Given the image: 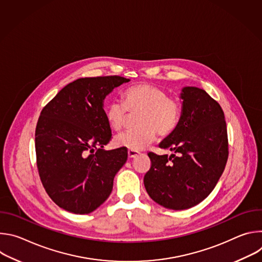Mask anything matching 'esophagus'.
Here are the masks:
<instances>
[{
  "label": "esophagus",
  "mask_w": 262,
  "mask_h": 262,
  "mask_svg": "<svg viewBox=\"0 0 262 262\" xmlns=\"http://www.w3.org/2000/svg\"><path fill=\"white\" fill-rule=\"evenodd\" d=\"M140 152L139 151H134V150H128V158L129 159H133L135 157H137Z\"/></svg>",
  "instance_id": "obj_1"
}]
</instances>
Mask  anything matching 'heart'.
Returning <instances> with one entry per match:
<instances>
[{
  "label": "heart",
  "mask_w": 262,
  "mask_h": 262,
  "mask_svg": "<svg viewBox=\"0 0 262 262\" xmlns=\"http://www.w3.org/2000/svg\"><path fill=\"white\" fill-rule=\"evenodd\" d=\"M122 101L113 100L105 106V118L112 129L120 130L129 113H139L137 128L117 136L114 144L128 150L139 151L151 144L157 136L168 137L179 124L181 105L168 96L165 90L151 84L141 83L126 88Z\"/></svg>",
  "instance_id": "heart-1"
}]
</instances>
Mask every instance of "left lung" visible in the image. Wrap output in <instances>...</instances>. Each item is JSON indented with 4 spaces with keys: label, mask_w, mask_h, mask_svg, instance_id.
I'll use <instances>...</instances> for the list:
<instances>
[{
    "label": "left lung",
    "mask_w": 262,
    "mask_h": 262,
    "mask_svg": "<svg viewBox=\"0 0 262 262\" xmlns=\"http://www.w3.org/2000/svg\"><path fill=\"white\" fill-rule=\"evenodd\" d=\"M176 129L160 147L175 155L149 152L151 167L144 176L145 189L160 205L188 209L214 189L228 160V136L221 105L203 89L184 87Z\"/></svg>",
    "instance_id": "obj_1"
}]
</instances>
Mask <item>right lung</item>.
<instances>
[{
    "mask_svg": "<svg viewBox=\"0 0 262 262\" xmlns=\"http://www.w3.org/2000/svg\"><path fill=\"white\" fill-rule=\"evenodd\" d=\"M127 82L119 76L78 79L41 111L35 130L37 168L48 195L69 212L99 207L127 160L126 148L103 149L112 139L103 100Z\"/></svg>",
    "mask_w": 262,
    "mask_h": 262,
    "instance_id": "1",
    "label": "right lung"
}]
</instances>
